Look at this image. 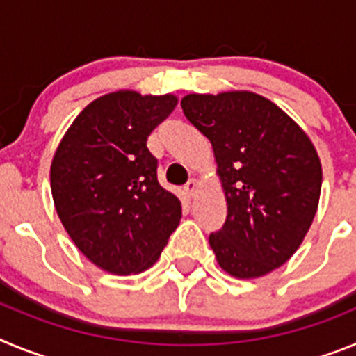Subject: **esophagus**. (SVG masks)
<instances>
[{
  "label": "esophagus",
  "mask_w": 356,
  "mask_h": 356,
  "mask_svg": "<svg viewBox=\"0 0 356 356\" xmlns=\"http://www.w3.org/2000/svg\"><path fill=\"white\" fill-rule=\"evenodd\" d=\"M185 194H187L188 197H193L194 194H196V188H197V181L194 180V178H191V180L187 181V184H185Z\"/></svg>",
  "instance_id": "obj_1"
}]
</instances>
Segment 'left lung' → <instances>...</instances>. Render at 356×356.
Returning <instances> with one entry per match:
<instances>
[{
  "label": "left lung",
  "mask_w": 356,
  "mask_h": 356,
  "mask_svg": "<svg viewBox=\"0 0 356 356\" xmlns=\"http://www.w3.org/2000/svg\"><path fill=\"white\" fill-rule=\"evenodd\" d=\"M185 118L213 147L228 203L209 242L219 266L259 278L291 259L316 216L323 171L312 143L284 110L253 92L188 94Z\"/></svg>",
  "instance_id": "1"
}]
</instances>
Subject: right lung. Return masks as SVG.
Returning a JSON list of instances; mask_svg holds the SVG:
<instances>
[{"instance_id": "obj_1", "label": "right lung", "mask_w": 356, "mask_h": 356, "mask_svg": "<svg viewBox=\"0 0 356 356\" xmlns=\"http://www.w3.org/2000/svg\"><path fill=\"white\" fill-rule=\"evenodd\" d=\"M176 97L121 90L74 119L51 163V194L78 250L114 275L156 262L181 217V203L160 187L147 137Z\"/></svg>"}]
</instances>
